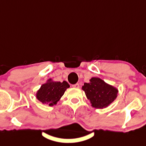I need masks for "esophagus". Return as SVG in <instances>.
<instances>
[{"instance_id":"esophagus-1","label":"esophagus","mask_w":146,"mask_h":146,"mask_svg":"<svg viewBox=\"0 0 146 146\" xmlns=\"http://www.w3.org/2000/svg\"><path fill=\"white\" fill-rule=\"evenodd\" d=\"M72 86L74 87V88H79L80 85H79V84L77 83V84H73V85H72Z\"/></svg>"}]
</instances>
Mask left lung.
<instances>
[{"mask_svg":"<svg viewBox=\"0 0 146 146\" xmlns=\"http://www.w3.org/2000/svg\"><path fill=\"white\" fill-rule=\"evenodd\" d=\"M82 89L92 107L97 109L107 108L116 99L118 93L116 88L98 77H92L88 83L84 82Z\"/></svg>","mask_w":146,"mask_h":146,"instance_id":"8db88e82","label":"left lung"}]
</instances>
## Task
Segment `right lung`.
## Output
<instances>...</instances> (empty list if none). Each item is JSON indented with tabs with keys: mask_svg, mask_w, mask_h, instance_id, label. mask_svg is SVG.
Segmentation results:
<instances>
[{
	"mask_svg": "<svg viewBox=\"0 0 146 146\" xmlns=\"http://www.w3.org/2000/svg\"><path fill=\"white\" fill-rule=\"evenodd\" d=\"M69 86V84L65 80L61 82L53 81L51 79H49L37 91L36 98L42 104L53 106L57 104Z\"/></svg>",
	"mask_w": 146,
	"mask_h": 146,
	"instance_id": "1",
	"label": "right lung"
}]
</instances>
